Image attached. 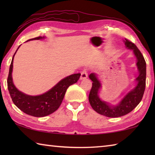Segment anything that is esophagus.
Listing matches in <instances>:
<instances>
[{"instance_id": "1", "label": "esophagus", "mask_w": 155, "mask_h": 155, "mask_svg": "<svg viewBox=\"0 0 155 155\" xmlns=\"http://www.w3.org/2000/svg\"><path fill=\"white\" fill-rule=\"evenodd\" d=\"M87 77V70H83L82 72H81V79H85Z\"/></svg>"}]
</instances>
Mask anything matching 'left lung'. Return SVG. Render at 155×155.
Here are the masks:
<instances>
[{
    "label": "left lung",
    "instance_id": "obj_1",
    "mask_svg": "<svg viewBox=\"0 0 155 155\" xmlns=\"http://www.w3.org/2000/svg\"><path fill=\"white\" fill-rule=\"evenodd\" d=\"M125 45L128 49H132L137 59V66L140 74L136 78L137 84L133 90L130 91L120 103L116 106L109 105L106 102L102 101L98 96V91L101 87L96 74L91 73L89 77L93 81L92 87L89 95V101L94 111L98 114L109 117H117L128 114L132 111L140 103L146 88V64L143 56L135 44L125 39Z\"/></svg>",
    "mask_w": 155,
    "mask_h": 155
}]
</instances>
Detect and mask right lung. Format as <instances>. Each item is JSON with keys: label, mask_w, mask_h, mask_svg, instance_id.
Instances as JSON below:
<instances>
[{"label": "right lung", "mask_w": 155, "mask_h": 155, "mask_svg": "<svg viewBox=\"0 0 155 155\" xmlns=\"http://www.w3.org/2000/svg\"><path fill=\"white\" fill-rule=\"evenodd\" d=\"M44 38V37H37L27 40V41L33 40H40ZM15 54L13 56L7 78V87L13 103L21 111L34 117H44L52 114L61 105L68 87L77 82L81 77V74H74L64 78L49 91L41 95L28 96L20 91L13 83L12 73L13 60Z\"/></svg>", "instance_id": "add662e5"}]
</instances>
